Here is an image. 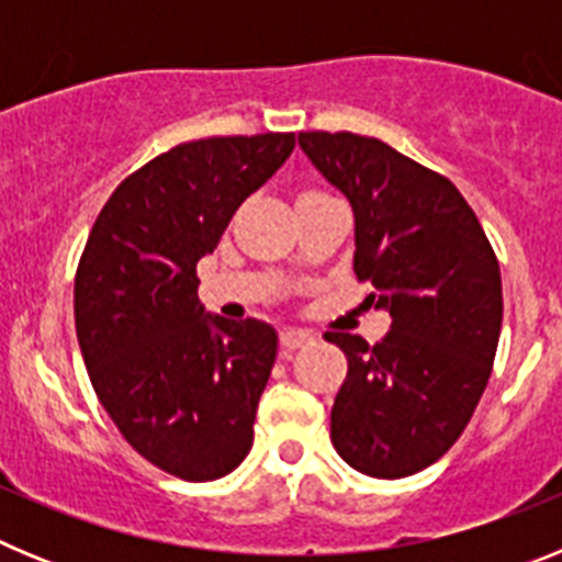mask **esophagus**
Listing matches in <instances>:
<instances>
[{
    "mask_svg": "<svg viewBox=\"0 0 562 562\" xmlns=\"http://www.w3.org/2000/svg\"><path fill=\"white\" fill-rule=\"evenodd\" d=\"M312 340V335L310 331H304V329H281V346H284V349H301V346H306V342Z\"/></svg>",
    "mask_w": 562,
    "mask_h": 562,
    "instance_id": "esophagus-1",
    "label": "esophagus"
}]
</instances>
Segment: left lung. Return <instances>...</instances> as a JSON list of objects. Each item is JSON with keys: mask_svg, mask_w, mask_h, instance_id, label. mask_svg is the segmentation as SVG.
I'll return each mask as SVG.
<instances>
[{"mask_svg": "<svg viewBox=\"0 0 562 562\" xmlns=\"http://www.w3.org/2000/svg\"><path fill=\"white\" fill-rule=\"evenodd\" d=\"M297 146L355 211V272L391 331L369 346L326 331L349 357L331 445L374 479L414 475L453 448L493 371L504 295L484 227L459 188L376 137L301 132Z\"/></svg>", "mask_w": 562, "mask_h": 562, "instance_id": "1", "label": "left lung"}]
</instances>
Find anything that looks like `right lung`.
Segmentation results:
<instances>
[{
    "label": "right lung",
    "instance_id": "right-lung-1",
    "mask_svg": "<svg viewBox=\"0 0 562 562\" xmlns=\"http://www.w3.org/2000/svg\"><path fill=\"white\" fill-rule=\"evenodd\" d=\"M295 148V134L173 146L114 188L76 272V331L98 400L143 459L186 481L252 448L278 335L207 315L196 261Z\"/></svg>",
    "mask_w": 562,
    "mask_h": 562
}]
</instances>
